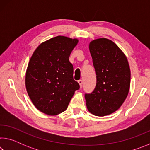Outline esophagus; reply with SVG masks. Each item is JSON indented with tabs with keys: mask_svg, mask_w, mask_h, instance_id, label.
Masks as SVG:
<instances>
[{
	"mask_svg": "<svg viewBox=\"0 0 150 150\" xmlns=\"http://www.w3.org/2000/svg\"><path fill=\"white\" fill-rule=\"evenodd\" d=\"M78 83H79V85H80V87L81 88L82 87V86H83V81H82V79L79 80L78 81Z\"/></svg>",
	"mask_w": 150,
	"mask_h": 150,
	"instance_id": "obj_1",
	"label": "esophagus"
}]
</instances>
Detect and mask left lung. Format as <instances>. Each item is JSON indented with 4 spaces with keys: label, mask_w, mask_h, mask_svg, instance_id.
Segmentation results:
<instances>
[{
    "label": "left lung",
    "mask_w": 150,
    "mask_h": 150,
    "mask_svg": "<svg viewBox=\"0 0 150 150\" xmlns=\"http://www.w3.org/2000/svg\"><path fill=\"white\" fill-rule=\"evenodd\" d=\"M89 50L96 75L95 88L85 97L91 114L104 116L115 112L128 96L130 69L122 50L111 40L98 38L91 41Z\"/></svg>",
    "instance_id": "left-lung-1"
}]
</instances>
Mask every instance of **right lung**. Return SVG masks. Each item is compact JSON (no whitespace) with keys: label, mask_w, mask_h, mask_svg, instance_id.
<instances>
[{"label":"right lung","mask_w":150,"mask_h":150,"mask_svg":"<svg viewBox=\"0 0 150 150\" xmlns=\"http://www.w3.org/2000/svg\"><path fill=\"white\" fill-rule=\"evenodd\" d=\"M78 42L58 35L42 43L30 58L25 79L26 91L42 112L54 116L64 112L79 88L69 59Z\"/></svg>","instance_id":"add662e5"}]
</instances>
